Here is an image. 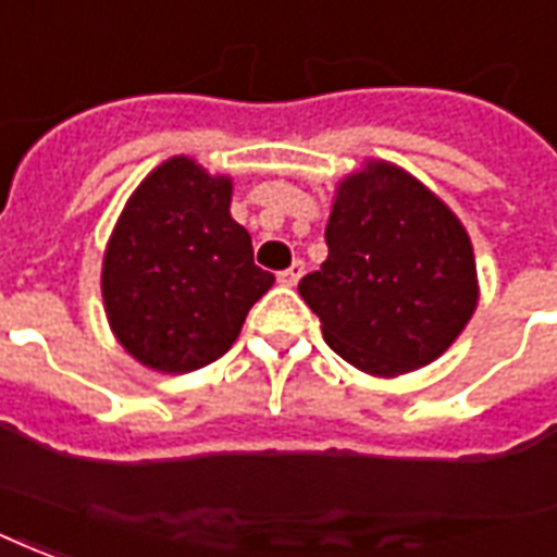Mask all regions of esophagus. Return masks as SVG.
<instances>
[{
	"mask_svg": "<svg viewBox=\"0 0 557 557\" xmlns=\"http://www.w3.org/2000/svg\"><path fill=\"white\" fill-rule=\"evenodd\" d=\"M302 273H305V261H299V258H296V261L290 263L287 270H282V273H278V282H282L284 287H294V284L302 278Z\"/></svg>",
	"mask_w": 557,
	"mask_h": 557,
	"instance_id": "obj_1",
	"label": "esophagus"
}]
</instances>
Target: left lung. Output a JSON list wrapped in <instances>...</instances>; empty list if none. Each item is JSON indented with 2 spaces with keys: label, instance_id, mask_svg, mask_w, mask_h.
Instances as JSON below:
<instances>
[{
  "label": "left lung",
  "instance_id": "left-lung-1",
  "mask_svg": "<svg viewBox=\"0 0 557 557\" xmlns=\"http://www.w3.org/2000/svg\"><path fill=\"white\" fill-rule=\"evenodd\" d=\"M329 258L299 294L343 361L411 373L443 355L475 311V261L458 216L417 178L373 161L337 187Z\"/></svg>",
  "mask_w": 557,
  "mask_h": 557
}]
</instances>
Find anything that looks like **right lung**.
<instances>
[{
  "mask_svg": "<svg viewBox=\"0 0 557 557\" xmlns=\"http://www.w3.org/2000/svg\"><path fill=\"white\" fill-rule=\"evenodd\" d=\"M232 182L170 158L125 205L104 252L102 296L125 352L161 373H190L237 341L273 273L234 223Z\"/></svg>",
  "mask_w": 557,
  "mask_h": 557,
  "instance_id": "add662e5",
  "label": "right lung"
}]
</instances>
